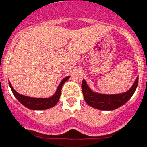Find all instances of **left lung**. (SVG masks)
Listing matches in <instances>:
<instances>
[{"mask_svg": "<svg viewBox=\"0 0 147 147\" xmlns=\"http://www.w3.org/2000/svg\"><path fill=\"white\" fill-rule=\"evenodd\" d=\"M138 83V78L135 79L133 85L127 92L116 95H102L92 92L87 86L85 80L82 81V92L86 104L95 109L112 110L124 104L135 92Z\"/></svg>", "mask_w": 147, "mask_h": 147, "instance_id": "left-lung-1", "label": "left lung"}]
</instances>
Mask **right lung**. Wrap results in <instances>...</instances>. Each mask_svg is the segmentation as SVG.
Segmentation results:
<instances>
[{
  "label": "right lung",
  "mask_w": 147,
  "mask_h": 147,
  "mask_svg": "<svg viewBox=\"0 0 147 147\" xmlns=\"http://www.w3.org/2000/svg\"><path fill=\"white\" fill-rule=\"evenodd\" d=\"M69 78V76H67L65 78H63L61 82V84H59V86L57 89L56 92L55 93V95L48 98H31V97H27L25 96V95H20L13 89L10 82L9 83V84L10 88L12 89V93L14 94L15 98H17V100L20 103H21L23 105L29 108V109H33V110H42V109H49V108L54 107L55 105L57 104V103H58L60 99V96H61L62 86Z\"/></svg>",
  "instance_id": "1"
}]
</instances>
